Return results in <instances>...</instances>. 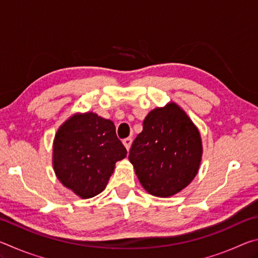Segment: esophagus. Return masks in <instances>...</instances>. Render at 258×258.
Listing matches in <instances>:
<instances>
[{
	"label": "esophagus",
	"mask_w": 258,
	"mask_h": 258,
	"mask_svg": "<svg viewBox=\"0 0 258 258\" xmlns=\"http://www.w3.org/2000/svg\"><path fill=\"white\" fill-rule=\"evenodd\" d=\"M132 138H126V139H124L123 140V143H124V146H125V148L127 150H130V148H131V145H132Z\"/></svg>",
	"instance_id": "34e87169"
}]
</instances>
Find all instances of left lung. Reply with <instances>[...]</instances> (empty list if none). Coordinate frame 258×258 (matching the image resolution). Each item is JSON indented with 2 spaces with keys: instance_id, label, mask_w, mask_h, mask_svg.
I'll list each match as a JSON object with an SVG mask.
<instances>
[{
  "instance_id": "1",
  "label": "left lung",
  "mask_w": 258,
  "mask_h": 258,
  "mask_svg": "<svg viewBox=\"0 0 258 258\" xmlns=\"http://www.w3.org/2000/svg\"><path fill=\"white\" fill-rule=\"evenodd\" d=\"M203 156L200 133L185 111L169 102L143 120L128 159L141 185L156 197H171L197 175Z\"/></svg>"
}]
</instances>
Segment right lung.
Instances as JSON below:
<instances>
[{
  "label": "right lung",
  "mask_w": 258,
  "mask_h": 258,
  "mask_svg": "<svg viewBox=\"0 0 258 258\" xmlns=\"http://www.w3.org/2000/svg\"><path fill=\"white\" fill-rule=\"evenodd\" d=\"M126 154L111 120L94 112L75 113L56 131L52 163L58 180L87 199L106 189L115 164Z\"/></svg>",
  "instance_id": "right-lung-1"
}]
</instances>
